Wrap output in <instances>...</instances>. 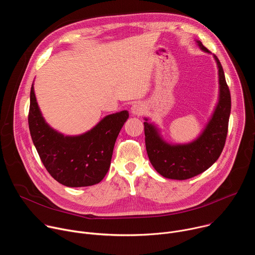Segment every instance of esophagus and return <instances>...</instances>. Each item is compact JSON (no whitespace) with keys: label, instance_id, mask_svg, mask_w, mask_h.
Here are the masks:
<instances>
[{"label":"esophagus","instance_id":"34e87169","mask_svg":"<svg viewBox=\"0 0 255 255\" xmlns=\"http://www.w3.org/2000/svg\"><path fill=\"white\" fill-rule=\"evenodd\" d=\"M145 111V107L144 104L141 102L135 103L132 107H131V113L134 116H141Z\"/></svg>","mask_w":255,"mask_h":255}]
</instances>
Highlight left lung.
Listing matches in <instances>:
<instances>
[{
  "label": "left lung",
  "mask_w": 255,
  "mask_h": 255,
  "mask_svg": "<svg viewBox=\"0 0 255 255\" xmlns=\"http://www.w3.org/2000/svg\"><path fill=\"white\" fill-rule=\"evenodd\" d=\"M201 50L210 51L196 40ZM219 77V97L214 112L202 133L193 141L172 144L165 141L159 129L144 118L145 145L149 160L155 170L170 179H188L212 166L219 158L225 145L228 122L231 112V97L223 67L216 55H213Z\"/></svg>",
  "instance_id": "obj_1"
}]
</instances>
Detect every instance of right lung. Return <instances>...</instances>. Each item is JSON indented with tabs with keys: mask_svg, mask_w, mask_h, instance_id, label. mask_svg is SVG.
I'll list each match as a JSON object with an SVG mask.
<instances>
[{
	"mask_svg": "<svg viewBox=\"0 0 255 255\" xmlns=\"http://www.w3.org/2000/svg\"><path fill=\"white\" fill-rule=\"evenodd\" d=\"M128 117L124 110L106 116L81 135H63L46 123L33 84L31 87L28 123L32 141L47 171L65 187H89L105 177L116 139Z\"/></svg>",
	"mask_w": 255,
	"mask_h": 255,
	"instance_id": "1",
	"label": "right lung"
}]
</instances>
